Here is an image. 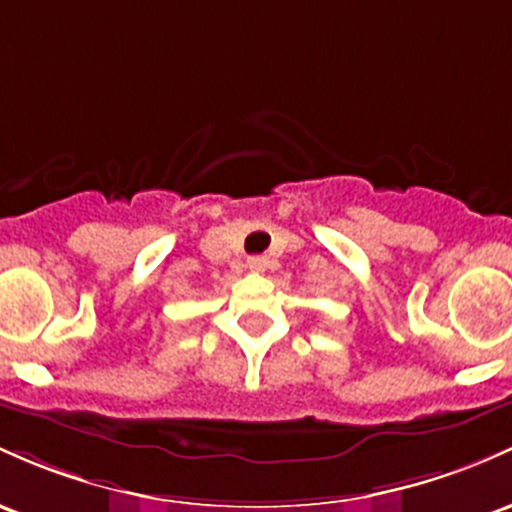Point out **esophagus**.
<instances>
[{
    "instance_id": "1",
    "label": "esophagus",
    "mask_w": 512,
    "mask_h": 512,
    "mask_svg": "<svg viewBox=\"0 0 512 512\" xmlns=\"http://www.w3.org/2000/svg\"><path fill=\"white\" fill-rule=\"evenodd\" d=\"M247 267H250L252 272H265V269H267V257H262V255L250 257V260H247Z\"/></svg>"
}]
</instances>
